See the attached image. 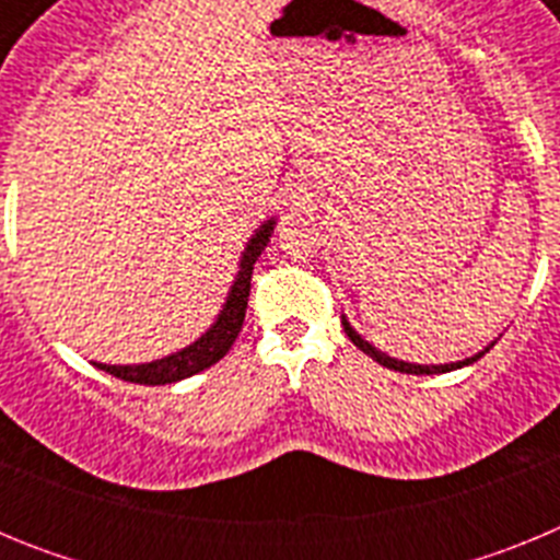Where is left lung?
Segmentation results:
<instances>
[{
    "instance_id": "left-lung-1",
    "label": "left lung",
    "mask_w": 560,
    "mask_h": 560,
    "mask_svg": "<svg viewBox=\"0 0 560 560\" xmlns=\"http://www.w3.org/2000/svg\"><path fill=\"white\" fill-rule=\"evenodd\" d=\"M341 325H345V334L350 336V341H353L355 348L364 350V353H368L370 359H375V361H378V364H384V368L398 370V373H407V375H434V373H448V370H459V368H465V364H474V361H477V359H482V355L493 348V341H491V345H488V348H485L482 353L471 355V359H465V361H454V364H409V361H398V359H393V355L375 350L373 345H370V341H364L359 334H355L353 328H350L348 319H341Z\"/></svg>"
}]
</instances>
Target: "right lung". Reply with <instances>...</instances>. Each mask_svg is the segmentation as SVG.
Here are the masks:
<instances>
[{"label":"right lung","instance_id":"obj_1","mask_svg":"<svg viewBox=\"0 0 560 560\" xmlns=\"http://www.w3.org/2000/svg\"><path fill=\"white\" fill-rule=\"evenodd\" d=\"M271 230H275V221H266V224L252 235V241L246 244L244 260H241V271H237L230 296H226L224 311H221L219 319L212 323V328L207 330L201 339L187 345V348L179 350V353L165 355V359H156V361H148V364H95V368H101L103 373L114 375V378L156 387V384H173V381L190 378V375L201 373V370L212 368L215 361L224 359V355L230 353L232 341L237 339V334H241V328H244L246 303H249V289H252V269H255V260L260 257V252H264L266 244H269Z\"/></svg>","mask_w":560,"mask_h":560}]
</instances>
